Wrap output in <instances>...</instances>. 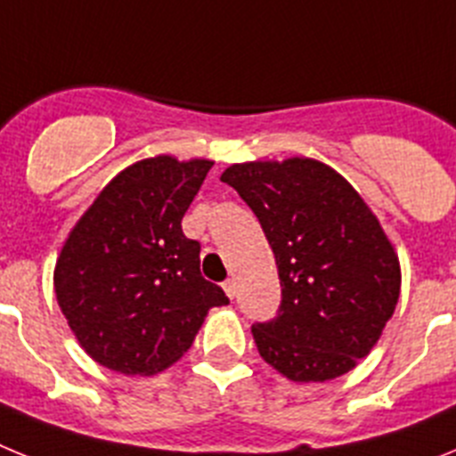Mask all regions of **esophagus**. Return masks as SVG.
Wrapping results in <instances>:
<instances>
[{
	"label": "esophagus",
	"mask_w": 456,
	"mask_h": 456,
	"mask_svg": "<svg viewBox=\"0 0 456 456\" xmlns=\"http://www.w3.org/2000/svg\"><path fill=\"white\" fill-rule=\"evenodd\" d=\"M224 292L228 294V299H235L237 288H235V281H232V278H228V281L224 283Z\"/></svg>",
	"instance_id": "34e87169"
}]
</instances>
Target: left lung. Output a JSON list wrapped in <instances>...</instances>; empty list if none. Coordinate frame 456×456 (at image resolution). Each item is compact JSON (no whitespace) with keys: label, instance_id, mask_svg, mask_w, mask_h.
Here are the masks:
<instances>
[{"label":"left lung","instance_id":"left-lung-1","mask_svg":"<svg viewBox=\"0 0 456 456\" xmlns=\"http://www.w3.org/2000/svg\"><path fill=\"white\" fill-rule=\"evenodd\" d=\"M267 235L283 301L251 329L265 363L297 384L347 374L379 342L400 299L393 241L361 193L310 157L232 164L221 173Z\"/></svg>","mask_w":456,"mask_h":456}]
</instances>
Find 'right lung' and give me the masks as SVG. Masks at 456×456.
<instances>
[{"label":"right lung","mask_w":456,"mask_h":456,"mask_svg":"<svg viewBox=\"0 0 456 456\" xmlns=\"http://www.w3.org/2000/svg\"><path fill=\"white\" fill-rule=\"evenodd\" d=\"M157 155L123 168L79 216L54 267V292L79 347L102 368L151 377L184 356L209 308L228 304L200 276L183 216L212 168Z\"/></svg>","instance_id":"right-lung-1"}]
</instances>
